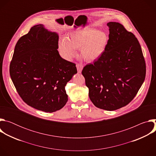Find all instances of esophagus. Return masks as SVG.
<instances>
[{"label":"esophagus","mask_w":156,"mask_h":156,"mask_svg":"<svg viewBox=\"0 0 156 156\" xmlns=\"http://www.w3.org/2000/svg\"><path fill=\"white\" fill-rule=\"evenodd\" d=\"M76 68H77V71H78V73H80L83 69V65L81 63H78L76 64Z\"/></svg>","instance_id":"1"}]
</instances>
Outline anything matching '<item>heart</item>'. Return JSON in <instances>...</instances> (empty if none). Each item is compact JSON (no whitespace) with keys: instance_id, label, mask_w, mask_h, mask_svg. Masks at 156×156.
<instances>
[{"instance_id":"heart-1","label":"heart","mask_w":156,"mask_h":156,"mask_svg":"<svg viewBox=\"0 0 156 156\" xmlns=\"http://www.w3.org/2000/svg\"><path fill=\"white\" fill-rule=\"evenodd\" d=\"M108 42V36L96 29H86L73 32L67 39L59 43V49L68 59L73 58L76 49H81L83 57L88 62L97 60L105 51Z\"/></svg>"}]
</instances>
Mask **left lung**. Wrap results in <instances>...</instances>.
<instances>
[{
    "label": "left lung",
    "instance_id": "8db88e82",
    "mask_svg": "<svg viewBox=\"0 0 156 156\" xmlns=\"http://www.w3.org/2000/svg\"><path fill=\"white\" fill-rule=\"evenodd\" d=\"M108 42L104 53L82 70L94 105L115 110L128 104L146 76V62L138 40L118 22H108Z\"/></svg>",
    "mask_w": 156,
    "mask_h": 156
}]
</instances>
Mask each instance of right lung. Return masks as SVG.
I'll list each match as a JSON object with an SVG mask.
<instances>
[{
    "label": "right lung",
    "instance_id": "1",
    "mask_svg": "<svg viewBox=\"0 0 156 156\" xmlns=\"http://www.w3.org/2000/svg\"><path fill=\"white\" fill-rule=\"evenodd\" d=\"M58 36L33 27L17 43L10 64V75L26 104L45 112L61 109L68 101L65 86L77 73L76 64L59 55Z\"/></svg>",
    "mask_w": 156,
    "mask_h": 156
}]
</instances>
